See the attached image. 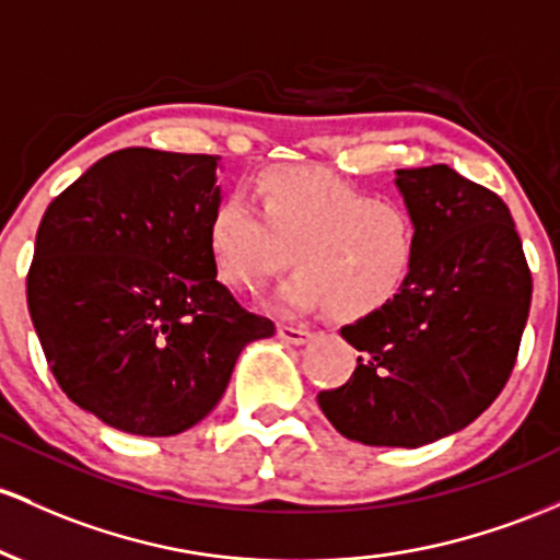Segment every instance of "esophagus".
<instances>
[{"instance_id":"esophagus-1","label":"esophagus","mask_w":560,"mask_h":560,"mask_svg":"<svg viewBox=\"0 0 560 560\" xmlns=\"http://www.w3.org/2000/svg\"><path fill=\"white\" fill-rule=\"evenodd\" d=\"M276 335L284 342H290V346H305V342L313 340V331L303 327H287V324H281V327L276 329Z\"/></svg>"}]
</instances>
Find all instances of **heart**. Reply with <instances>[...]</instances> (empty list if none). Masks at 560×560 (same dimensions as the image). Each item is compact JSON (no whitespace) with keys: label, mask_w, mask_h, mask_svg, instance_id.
<instances>
[{"label":"heart","mask_w":560,"mask_h":560,"mask_svg":"<svg viewBox=\"0 0 560 560\" xmlns=\"http://www.w3.org/2000/svg\"><path fill=\"white\" fill-rule=\"evenodd\" d=\"M257 212L223 199L207 225L220 279L260 292L292 262L273 308L284 316L331 308L366 318L388 308L417 266V223L401 201L370 196L316 167H273L255 183Z\"/></svg>","instance_id":"heart-1"}]
</instances>
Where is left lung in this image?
Returning <instances> with one entry per match:
<instances>
[{
	"instance_id": "8db88e82",
	"label": "left lung",
	"mask_w": 560,
	"mask_h": 560,
	"mask_svg": "<svg viewBox=\"0 0 560 560\" xmlns=\"http://www.w3.org/2000/svg\"><path fill=\"white\" fill-rule=\"evenodd\" d=\"M417 266L388 308L340 329L361 355L318 407L350 441L417 446L470 425L505 388L532 273L505 201L446 164L396 170Z\"/></svg>"
}]
</instances>
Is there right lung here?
I'll return each mask as SVG.
<instances>
[{"label": "right lung", "instance_id": "right-lung-1", "mask_svg": "<svg viewBox=\"0 0 560 560\" xmlns=\"http://www.w3.org/2000/svg\"><path fill=\"white\" fill-rule=\"evenodd\" d=\"M220 156L121 149L47 207L28 313L60 390L103 425L177 435L223 398L238 353L273 335L218 281L207 225Z\"/></svg>", "mask_w": 560, "mask_h": 560}]
</instances>
